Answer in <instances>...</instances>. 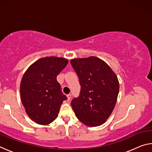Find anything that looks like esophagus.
<instances>
[{
	"mask_svg": "<svg viewBox=\"0 0 152 152\" xmlns=\"http://www.w3.org/2000/svg\"><path fill=\"white\" fill-rule=\"evenodd\" d=\"M67 98H68V101H70V99H71V94H69L67 95Z\"/></svg>",
	"mask_w": 152,
	"mask_h": 152,
	"instance_id": "34e87169",
	"label": "esophagus"
}]
</instances>
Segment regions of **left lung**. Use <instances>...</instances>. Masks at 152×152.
<instances>
[{"mask_svg": "<svg viewBox=\"0 0 152 152\" xmlns=\"http://www.w3.org/2000/svg\"><path fill=\"white\" fill-rule=\"evenodd\" d=\"M72 66L78 74L80 93L71 105L80 121L88 127L106 122L117 101L119 82L110 67L95 56L74 58Z\"/></svg>", "mask_w": 152, "mask_h": 152, "instance_id": "obj_1", "label": "left lung"}]
</instances>
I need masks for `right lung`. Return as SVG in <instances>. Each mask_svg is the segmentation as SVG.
I'll list each match as a JSON object with an SVG mask.
<instances>
[{
    "label": "right lung",
    "mask_w": 152,
    "mask_h": 152,
    "mask_svg": "<svg viewBox=\"0 0 152 152\" xmlns=\"http://www.w3.org/2000/svg\"><path fill=\"white\" fill-rule=\"evenodd\" d=\"M68 63L65 58H42L33 63L23 76L20 99L25 112L35 123L48 125L58 117L61 105L67 97L61 92L56 77Z\"/></svg>",
    "instance_id": "obj_1"
}]
</instances>
